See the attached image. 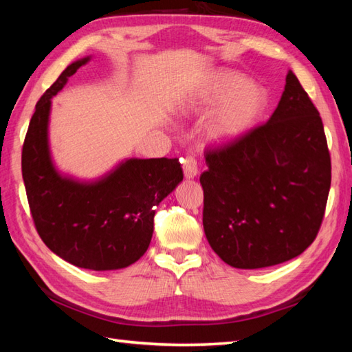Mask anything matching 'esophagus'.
<instances>
[{
  "instance_id": "1",
  "label": "esophagus",
  "mask_w": 352,
  "mask_h": 352,
  "mask_svg": "<svg viewBox=\"0 0 352 352\" xmlns=\"http://www.w3.org/2000/svg\"><path fill=\"white\" fill-rule=\"evenodd\" d=\"M183 172H184V177L186 178H195L198 174V164L197 160L193 159V157H186L183 160Z\"/></svg>"
}]
</instances>
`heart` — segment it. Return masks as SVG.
<instances>
[{
    "label": "heart",
    "mask_w": 352,
    "mask_h": 352,
    "mask_svg": "<svg viewBox=\"0 0 352 352\" xmlns=\"http://www.w3.org/2000/svg\"><path fill=\"white\" fill-rule=\"evenodd\" d=\"M267 106L263 89L252 85L245 76L222 69L201 89L186 111L208 115L204 124V136L208 144L230 145L248 134Z\"/></svg>",
    "instance_id": "1"
}]
</instances>
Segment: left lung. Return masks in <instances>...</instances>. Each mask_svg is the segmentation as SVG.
I'll return each instance as SVG.
<instances>
[{
  "label": "left lung",
  "instance_id": "1",
  "mask_svg": "<svg viewBox=\"0 0 352 352\" xmlns=\"http://www.w3.org/2000/svg\"><path fill=\"white\" fill-rule=\"evenodd\" d=\"M204 233L227 265L260 269L315 241L331 184L322 119L292 71L272 116L234 144L206 153Z\"/></svg>",
  "mask_w": 352,
  "mask_h": 352
}]
</instances>
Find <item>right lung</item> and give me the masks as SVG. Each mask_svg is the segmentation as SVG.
Instances as JSON below:
<instances>
[{
  "mask_svg": "<svg viewBox=\"0 0 352 352\" xmlns=\"http://www.w3.org/2000/svg\"><path fill=\"white\" fill-rule=\"evenodd\" d=\"M91 56L71 63L41 100L22 146L30 210L43 243L68 263L115 271L146 252L155 207L183 180L178 159H126L98 180L63 175L50 151L51 98Z\"/></svg>",
  "mask_w": 352,
  "mask_h": 352,
  "instance_id": "add662e5",
  "label": "right lung"
}]
</instances>
